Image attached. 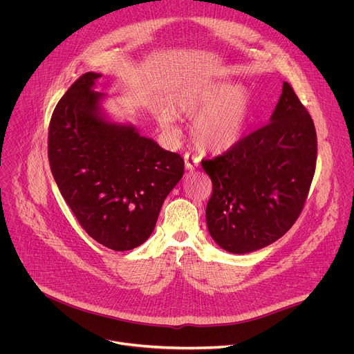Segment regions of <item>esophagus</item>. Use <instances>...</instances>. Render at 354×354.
Segmentation results:
<instances>
[{"label":"esophagus","mask_w":354,"mask_h":354,"mask_svg":"<svg viewBox=\"0 0 354 354\" xmlns=\"http://www.w3.org/2000/svg\"><path fill=\"white\" fill-rule=\"evenodd\" d=\"M198 165H200V160L197 157H194L189 153L185 154V168L187 171H194V169L198 168Z\"/></svg>","instance_id":"obj_1"}]
</instances>
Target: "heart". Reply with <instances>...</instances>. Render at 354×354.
I'll return each mask as SVG.
<instances>
[{
  "mask_svg": "<svg viewBox=\"0 0 354 354\" xmlns=\"http://www.w3.org/2000/svg\"><path fill=\"white\" fill-rule=\"evenodd\" d=\"M174 109L186 117H194L192 136L196 145L211 153L234 147L244 136L252 114L248 91L230 82H209L190 86L175 96ZM160 125L175 132V115L158 114Z\"/></svg>",
  "mask_w": 354,
  "mask_h": 354,
  "instance_id": "b5f03b06",
  "label": "heart"
}]
</instances>
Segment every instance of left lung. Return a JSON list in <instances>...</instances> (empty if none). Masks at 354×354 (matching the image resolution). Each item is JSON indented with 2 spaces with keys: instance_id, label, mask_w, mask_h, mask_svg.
<instances>
[{
  "instance_id": "obj_1",
  "label": "left lung",
  "mask_w": 354,
  "mask_h": 354,
  "mask_svg": "<svg viewBox=\"0 0 354 354\" xmlns=\"http://www.w3.org/2000/svg\"><path fill=\"white\" fill-rule=\"evenodd\" d=\"M316 160L313 120L284 82L269 124L201 162L212 180L205 218L214 241L248 254L283 237L304 209Z\"/></svg>"
}]
</instances>
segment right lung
Wrapping results in <instances>:
<instances>
[{"instance_id": "add662e5", "label": "right lung", "mask_w": 354, "mask_h": 354, "mask_svg": "<svg viewBox=\"0 0 354 354\" xmlns=\"http://www.w3.org/2000/svg\"><path fill=\"white\" fill-rule=\"evenodd\" d=\"M100 73H85L56 104L48 135L55 182L82 229L113 251L142 245L164 200L182 179L183 158L110 121L95 91Z\"/></svg>"}]
</instances>
